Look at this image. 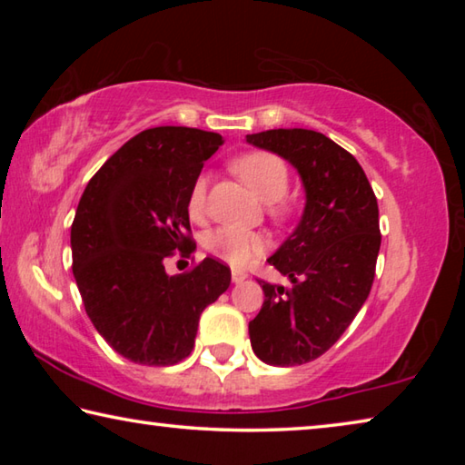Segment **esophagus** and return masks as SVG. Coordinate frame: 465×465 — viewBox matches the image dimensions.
<instances>
[{"label": "esophagus", "instance_id": "34e87169", "mask_svg": "<svg viewBox=\"0 0 465 465\" xmlns=\"http://www.w3.org/2000/svg\"><path fill=\"white\" fill-rule=\"evenodd\" d=\"M248 279V272L246 271H240V269H233L232 271V281L233 282H242V281H246Z\"/></svg>", "mask_w": 465, "mask_h": 465}]
</instances>
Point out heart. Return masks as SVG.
I'll return each instance as SVG.
<instances>
[{
    "label": "heart",
    "mask_w": 465,
    "mask_h": 465,
    "mask_svg": "<svg viewBox=\"0 0 465 465\" xmlns=\"http://www.w3.org/2000/svg\"><path fill=\"white\" fill-rule=\"evenodd\" d=\"M233 170L258 199L271 203L272 217H285L289 204L282 196L289 191V168L282 157L271 152H250L233 160ZM207 209V178L199 176L188 193V215L201 219ZM204 248L219 261L232 266H246L266 250L264 235L235 227H219L204 238Z\"/></svg>",
    "instance_id": "1"
}]
</instances>
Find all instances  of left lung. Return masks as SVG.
Here are the masks:
<instances>
[{
	"mask_svg": "<svg viewBox=\"0 0 465 465\" xmlns=\"http://www.w3.org/2000/svg\"><path fill=\"white\" fill-rule=\"evenodd\" d=\"M246 139L293 163L308 199L297 230L269 258L291 289L258 281L264 303L248 326L252 351L269 365H303L324 355L369 297L380 209L355 155L322 133L271 129Z\"/></svg>",
	"mask_w": 465,
	"mask_h": 465,
	"instance_id": "left-lung-1",
	"label": "left lung"
}]
</instances>
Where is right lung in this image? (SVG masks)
Returning <instances> with one entry per match:
<instances>
[{"label":"right lung","instance_id":"add662e5","mask_svg":"<svg viewBox=\"0 0 465 465\" xmlns=\"http://www.w3.org/2000/svg\"><path fill=\"white\" fill-rule=\"evenodd\" d=\"M222 143L219 133L191 127L141 131L108 157L77 204L72 256L85 313L133 363L186 359L203 310L230 287V266L215 258L174 277L163 266L191 256L188 193Z\"/></svg>","mask_w":465,"mask_h":465}]
</instances>
